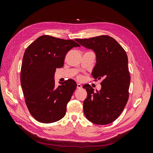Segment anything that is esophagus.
<instances>
[{"label":"esophagus","mask_w":153,"mask_h":153,"mask_svg":"<svg viewBox=\"0 0 153 153\" xmlns=\"http://www.w3.org/2000/svg\"><path fill=\"white\" fill-rule=\"evenodd\" d=\"M76 88H77L78 89H82V85L80 84H77Z\"/></svg>","instance_id":"34e87169"}]
</instances>
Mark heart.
<instances>
[{"instance_id":"obj_1","label":"heart","mask_w":153,"mask_h":153,"mask_svg":"<svg viewBox=\"0 0 153 153\" xmlns=\"http://www.w3.org/2000/svg\"><path fill=\"white\" fill-rule=\"evenodd\" d=\"M79 78H81V77H79Z\"/></svg>"}]
</instances>
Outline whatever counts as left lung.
<instances>
[{
  "mask_svg": "<svg viewBox=\"0 0 153 153\" xmlns=\"http://www.w3.org/2000/svg\"><path fill=\"white\" fill-rule=\"evenodd\" d=\"M78 43L96 53V64L92 70L94 79H101V89L94 92L89 84L84 101V112L92 123L105 125L114 122L123 111L129 98L130 75L128 56L117 41L102 35L89 39H76Z\"/></svg>",
  "mask_w": 153,
  "mask_h": 153,
  "instance_id": "1",
  "label": "left lung"
}]
</instances>
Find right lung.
Masks as SVG:
<instances>
[{"instance_id": "add662e5", "label": "right lung", "mask_w": 153, "mask_h": 153, "mask_svg": "<svg viewBox=\"0 0 153 153\" xmlns=\"http://www.w3.org/2000/svg\"><path fill=\"white\" fill-rule=\"evenodd\" d=\"M80 45L71 39L41 36L25 51L20 80L30 114L42 123H52L64 117L67 104L76 88L69 79L55 85V69L62 68L66 53Z\"/></svg>"}]
</instances>
